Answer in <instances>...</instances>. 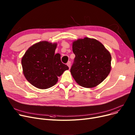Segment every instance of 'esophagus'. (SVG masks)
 Wrapping results in <instances>:
<instances>
[{"mask_svg":"<svg viewBox=\"0 0 135 135\" xmlns=\"http://www.w3.org/2000/svg\"><path fill=\"white\" fill-rule=\"evenodd\" d=\"M67 65L68 66L69 68L70 69V67H71V63H70V62H68L67 64Z\"/></svg>","mask_w":135,"mask_h":135,"instance_id":"1","label":"esophagus"}]
</instances>
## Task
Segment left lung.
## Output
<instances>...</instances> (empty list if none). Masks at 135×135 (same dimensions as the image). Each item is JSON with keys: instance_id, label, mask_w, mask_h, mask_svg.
<instances>
[{"instance_id": "left-lung-1", "label": "left lung", "mask_w": 135, "mask_h": 135, "mask_svg": "<svg viewBox=\"0 0 135 135\" xmlns=\"http://www.w3.org/2000/svg\"><path fill=\"white\" fill-rule=\"evenodd\" d=\"M72 49L75 57L70 73L79 85L93 88L107 77L112 57L101 42L88 37L78 39L73 42Z\"/></svg>"}]
</instances>
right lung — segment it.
I'll return each mask as SVG.
<instances>
[{
  "mask_svg": "<svg viewBox=\"0 0 135 135\" xmlns=\"http://www.w3.org/2000/svg\"><path fill=\"white\" fill-rule=\"evenodd\" d=\"M57 44L47 41L35 43L26 51L21 63L23 73L33 86L40 89L51 88L58 76L69 69L62 63L60 54H55Z\"/></svg>",
  "mask_w": 135,
  "mask_h": 135,
  "instance_id": "obj_1",
  "label": "right lung"
}]
</instances>
